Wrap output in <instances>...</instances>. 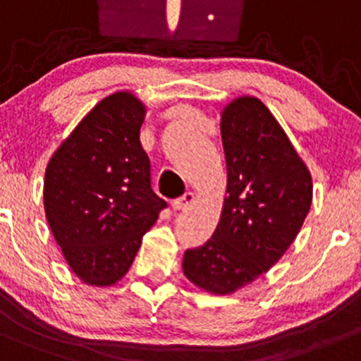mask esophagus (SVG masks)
<instances>
[{
    "instance_id": "obj_1",
    "label": "esophagus",
    "mask_w": 361,
    "mask_h": 361,
    "mask_svg": "<svg viewBox=\"0 0 361 361\" xmlns=\"http://www.w3.org/2000/svg\"><path fill=\"white\" fill-rule=\"evenodd\" d=\"M194 201H195V195L192 194V192H187V194H183L181 197L174 199L173 208L174 209H187L188 206H190Z\"/></svg>"
}]
</instances>
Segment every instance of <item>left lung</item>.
Returning <instances> with one entry per match:
<instances>
[{
  "instance_id": "left-lung-1",
  "label": "left lung",
  "mask_w": 361,
  "mask_h": 361,
  "mask_svg": "<svg viewBox=\"0 0 361 361\" xmlns=\"http://www.w3.org/2000/svg\"><path fill=\"white\" fill-rule=\"evenodd\" d=\"M227 197L213 236L187 248L183 274L215 295H231L266 274L300 233L312 178L268 107L241 97L222 113Z\"/></svg>"
}]
</instances>
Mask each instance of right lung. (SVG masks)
Listing matches in <instances>:
<instances>
[{
    "mask_svg": "<svg viewBox=\"0 0 361 361\" xmlns=\"http://www.w3.org/2000/svg\"><path fill=\"white\" fill-rule=\"evenodd\" d=\"M145 114L132 93L107 97L63 141L45 169L49 227L72 271L86 284L120 281L142 236L167 208L153 192L152 166L139 141Z\"/></svg>",
    "mask_w": 361,
    "mask_h": 361,
    "instance_id": "right-lung-1",
    "label": "right lung"
}]
</instances>
